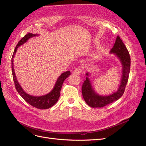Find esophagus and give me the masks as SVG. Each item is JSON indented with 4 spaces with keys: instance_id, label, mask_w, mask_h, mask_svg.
<instances>
[{
    "instance_id": "esophagus-1",
    "label": "esophagus",
    "mask_w": 146,
    "mask_h": 146,
    "mask_svg": "<svg viewBox=\"0 0 146 146\" xmlns=\"http://www.w3.org/2000/svg\"><path fill=\"white\" fill-rule=\"evenodd\" d=\"M82 72V70L80 68H76L74 69V70L73 71V73L75 74H77V75H80Z\"/></svg>"
}]
</instances>
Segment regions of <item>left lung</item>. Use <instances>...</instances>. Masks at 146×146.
Segmentation results:
<instances>
[{"mask_svg": "<svg viewBox=\"0 0 146 146\" xmlns=\"http://www.w3.org/2000/svg\"><path fill=\"white\" fill-rule=\"evenodd\" d=\"M110 54H113L118 57L122 64V76L120 85L117 91L107 96L99 95L92 89L90 80L88 78L90 75L89 72H87L86 74V80L83 82L82 87V91L84 100L91 107L101 108L105 107L121 98L124 92L130 70V57L126 46L119 36L116 38L114 45L110 51Z\"/></svg>", "mask_w": 146, "mask_h": 146, "instance_id": "1", "label": "left lung"}]
</instances>
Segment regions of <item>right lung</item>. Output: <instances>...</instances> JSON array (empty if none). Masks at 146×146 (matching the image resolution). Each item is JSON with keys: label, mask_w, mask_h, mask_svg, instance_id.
Wrapping results in <instances>:
<instances>
[{"label": "right lung", "mask_w": 146, "mask_h": 146, "mask_svg": "<svg viewBox=\"0 0 146 146\" xmlns=\"http://www.w3.org/2000/svg\"><path fill=\"white\" fill-rule=\"evenodd\" d=\"M37 35H35L31 33H29L27 35H25V36L18 42V43H17V44L15 47L14 52H13L11 58L12 74L16 89L22 98L30 105L33 106V107L38 109L44 110L52 107V106L54 105L56 103V102L58 101L60 96V91L61 88H62L63 83L65 79L70 76V72L66 71L61 74L58 77V78L57 79L54 89H53L49 93L46 95L42 96H33L26 93V92L23 90V88H22V87L19 85V83L17 82L16 77L15 69L14 68H13V58H14L15 54L17 51V48H18V47H19L21 45H23L25 42H27V41L29 38L37 36Z\"/></svg>", "instance_id": "obj_1"}]
</instances>
